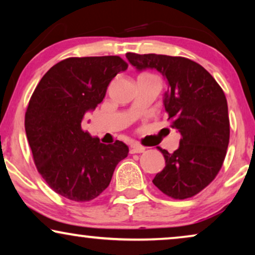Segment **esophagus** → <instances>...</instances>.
Masks as SVG:
<instances>
[{
    "instance_id": "obj_1",
    "label": "esophagus",
    "mask_w": 255,
    "mask_h": 255,
    "mask_svg": "<svg viewBox=\"0 0 255 255\" xmlns=\"http://www.w3.org/2000/svg\"><path fill=\"white\" fill-rule=\"evenodd\" d=\"M145 147L144 146H141V145H137V144H132L131 146H130V153L131 154H134V153H142V152H145Z\"/></svg>"
}]
</instances>
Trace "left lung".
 <instances>
[{
	"label": "left lung",
	"instance_id": "left-lung-1",
	"mask_svg": "<svg viewBox=\"0 0 255 255\" xmlns=\"http://www.w3.org/2000/svg\"><path fill=\"white\" fill-rule=\"evenodd\" d=\"M127 58L138 71L155 68L165 76L168 90L163 104L170 127L181 133L176 151L158 147L166 166L153 183L174 200L193 197L214 181L224 162L230 140L225 94L210 73L190 59L131 52Z\"/></svg>",
	"mask_w": 255,
	"mask_h": 255
}]
</instances>
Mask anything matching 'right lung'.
<instances>
[{
    "label": "right lung",
    "mask_w": 255,
    "mask_h": 255,
    "mask_svg": "<svg viewBox=\"0 0 255 255\" xmlns=\"http://www.w3.org/2000/svg\"><path fill=\"white\" fill-rule=\"evenodd\" d=\"M127 68L117 55L67 58L48 69L29 101L25 132L37 170L68 200L100 196L128 156L123 141L102 144L81 128L85 114L102 102L111 80Z\"/></svg>",
    "instance_id": "obj_1"
}]
</instances>
